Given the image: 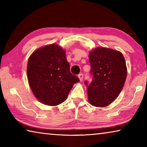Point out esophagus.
Instances as JSON below:
<instances>
[{
	"instance_id": "esophagus-1",
	"label": "esophagus",
	"mask_w": 147,
	"mask_h": 147,
	"mask_svg": "<svg viewBox=\"0 0 147 147\" xmlns=\"http://www.w3.org/2000/svg\"><path fill=\"white\" fill-rule=\"evenodd\" d=\"M78 78H79V79H80V81H82V80H83V74H78Z\"/></svg>"
}]
</instances>
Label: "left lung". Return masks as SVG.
<instances>
[{"mask_svg": "<svg viewBox=\"0 0 147 147\" xmlns=\"http://www.w3.org/2000/svg\"><path fill=\"white\" fill-rule=\"evenodd\" d=\"M91 82H85L88 100L92 106L105 107L117 98L127 76L125 59L115 50L98 47L89 54Z\"/></svg>", "mask_w": 147, "mask_h": 147, "instance_id": "left-lung-1", "label": "left lung"}]
</instances>
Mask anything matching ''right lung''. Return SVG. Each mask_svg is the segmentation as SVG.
<instances>
[{
    "label": "right lung",
    "instance_id": "right-lung-1",
    "mask_svg": "<svg viewBox=\"0 0 147 147\" xmlns=\"http://www.w3.org/2000/svg\"><path fill=\"white\" fill-rule=\"evenodd\" d=\"M27 76L34 96L49 106L64 102L74 84L80 81L71 73L65 52L56 44L44 46L31 54Z\"/></svg>",
    "mask_w": 147,
    "mask_h": 147
}]
</instances>
